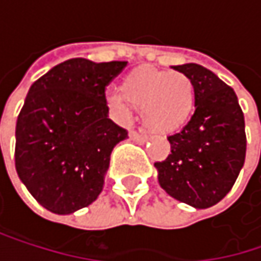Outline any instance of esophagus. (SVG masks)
Wrapping results in <instances>:
<instances>
[{
	"instance_id": "obj_1",
	"label": "esophagus",
	"mask_w": 261,
	"mask_h": 261,
	"mask_svg": "<svg viewBox=\"0 0 261 261\" xmlns=\"http://www.w3.org/2000/svg\"><path fill=\"white\" fill-rule=\"evenodd\" d=\"M130 139L133 142H136V143H145L146 140H148V136L146 134H139V133H136V131H133L130 133Z\"/></svg>"
}]
</instances>
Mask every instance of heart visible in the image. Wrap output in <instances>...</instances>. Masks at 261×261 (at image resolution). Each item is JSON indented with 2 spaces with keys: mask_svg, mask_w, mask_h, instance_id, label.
Instances as JSON below:
<instances>
[{
  "mask_svg": "<svg viewBox=\"0 0 261 261\" xmlns=\"http://www.w3.org/2000/svg\"><path fill=\"white\" fill-rule=\"evenodd\" d=\"M119 90L107 93L109 106L122 115L127 102L142 110L143 124L155 134L182 130L195 110V84L182 72L139 66L122 79Z\"/></svg>",
  "mask_w": 261,
  "mask_h": 261,
  "instance_id": "1",
  "label": "heart"
}]
</instances>
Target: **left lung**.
<instances>
[{
    "mask_svg": "<svg viewBox=\"0 0 261 261\" xmlns=\"http://www.w3.org/2000/svg\"><path fill=\"white\" fill-rule=\"evenodd\" d=\"M195 84V113L168 137L171 154L154 163L160 187L195 208L218 204L233 187L245 163V118L234 90L196 63L172 66Z\"/></svg>",
    "mask_w": 261,
    "mask_h": 261,
    "instance_id": "obj_1",
    "label": "left lung"
}]
</instances>
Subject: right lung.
<instances>
[{
  "mask_svg": "<svg viewBox=\"0 0 261 261\" xmlns=\"http://www.w3.org/2000/svg\"><path fill=\"white\" fill-rule=\"evenodd\" d=\"M127 62L69 59L36 80L16 122V172L56 215L90 205L102 192L113 148L128 133L109 119L106 86Z\"/></svg>",
  "mask_w": 261,
  "mask_h": 261,
  "instance_id": "add662e5",
  "label": "right lung"
}]
</instances>
